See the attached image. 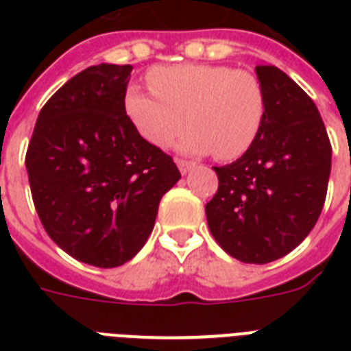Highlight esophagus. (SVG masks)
Masks as SVG:
<instances>
[{
	"label": "esophagus",
	"instance_id": "esophagus-1",
	"mask_svg": "<svg viewBox=\"0 0 351 351\" xmlns=\"http://www.w3.org/2000/svg\"><path fill=\"white\" fill-rule=\"evenodd\" d=\"M176 165H178V169H180L182 175H187L189 171L195 167V162H187V160H176Z\"/></svg>",
	"mask_w": 351,
	"mask_h": 351
}]
</instances>
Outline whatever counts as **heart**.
Here are the masks:
<instances>
[{
    "label": "heart",
    "mask_w": 351,
    "mask_h": 351,
    "mask_svg": "<svg viewBox=\"0 0 351 351\" xmlns=\"http://www.w3.org/2000/svg\"><path fill=\"white\" fill-rule=\"evenodd\" d=\"M149 84L154 93L131 87L123 107L140 136L156 147H169L187 123L180 153L234 160L253 145L266 118L264 89L247 71L208 63L171 65L153 69Z\"/></svg>",
    "instance_id": "heart-1"
}]
</instances>
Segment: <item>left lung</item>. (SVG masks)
<instances>
[{"instance_id": "left-lung-1", "label": "left lung", "mask_w": 351, "mask_h": 351, "mask_svg": "<svg viewBox=\"0 0 351 351\" xmlns=\"http://www.w3.org/2000/svg\"><path fill=\"white\" fill-rule=\"evenodd\" d=\"M255 73L266 118L239 160L215 167L219 191L206 204V217L226 253L267 264L313 230L326 200L332 145L317 106L288 74L273 65H258Z\"/></svg>"}]
</instances>
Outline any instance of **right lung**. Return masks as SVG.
<instances>
[{
  "label": "right lung",
  "mask_w": 351,
  "mask_h": 351,
  "mask_svg": "<svg viewBox=\"0 0 351 351\" xmlns=\"http://www.w3.org/2000/svg\"><path fill=\"white\" fill-rule=\"evenodd\" d=\"M131 71L100 63L73 76L40 111L25 158L49 237L96 267H118L142 250L160 200L180 180L173 158L127 118Z\"/></svg>",
  "instance_id": "1"
}]
</instances>
